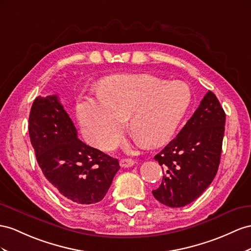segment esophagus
Listing matches in <instances>:
<instances>
[{"label":"esophagus","mask_w":251,"mask_h":251,"mask_svg":"<svg viewBox=\"0 0 251 251\" xmlns=\"http://www.w3.org/2000/svg\"><path fill=\"white\" fill-rule=\"evenodd\" d=\"M134 164V161L132 159H129V158H126V159H122L120 161V165L122 166V168H130V166H132Z\"/></svg>","instance_id":"obj_1"}]
</instances>
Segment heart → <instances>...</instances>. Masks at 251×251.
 I'll return each mask as SVG.
<instances>
[{"label": "heart", "instance_id": "obj_1", "mask_svg": "<svg viewBox=\"0 0 251 251\" xmlns=\"http://www.w3.org/2000/svg\"><path fill=\"white\" fill-rule=\"evenodd\" d=\"M192 93L182 81L150 74H122L100 83V96L77 106L87 140L101 151L118 145L128 119L129 130L145 146L168 142L191 104Z\"/></svg>", "mask_w": 251, "mask_h": 251}]
</instances>
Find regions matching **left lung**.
<instances>
[{
    "mask_svg": "<svg viewBox=\"0 0 251 251\" xmlns=\"http://www.w3.org/2000/svg\"><path fill=\"white\" fill-rule=\"evenodd\" d=\"M226 114L208 91L174 140L155 156L162 166V182L152 195L171 208L194 201L216 175L221 161Z\"/></svg>",
    "mask_w": 251,
    "mask_h": 251,
    "instance_id": "left-lung-1",
    "label": "left lung"
}]
</instances>
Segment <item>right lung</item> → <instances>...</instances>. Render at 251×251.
I'll return each mask as SVG.
<instances>
[{
    "mask_svg": "<svg viewBox=\"0 0 251 251\" xmlns=\"http://www.w3.org/2000/svg\"><path fill=\"white\" fill-rule=\"evenodd\" d=\"M28 132L43 175L60 196L91 204L105 197L120 170L118 159L85 144L57 95L38 96Z\"/></svg>",
    "mask_w": 251,
    "mask_h": 251,
    "instance_id": "add662e5",
    "label": "right lung"
}]
</instances>
